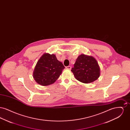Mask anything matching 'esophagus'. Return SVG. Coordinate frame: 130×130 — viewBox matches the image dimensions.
Returning <instances> with one entry per match:
<instances>
[{"mask_svg": "<svg viewBox=\"0 0 130 130\" xmlns=\"http://www.w3.org/2000/svg\"><path fill=\"white\" fill-rule=\"evenodd\" d=\"M66 69H67V70H70L71 69V66H67V67H66Z\"/></svg>", "mask_w": 130, "mask_h": 130, "instance_id": "34e87169", "label": "esophagus"}]
</instances>
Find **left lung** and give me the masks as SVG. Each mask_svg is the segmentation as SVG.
<instances>
[{
	"instance_id": "left-lung-1",
	"label": "left lung",
	"mask_w": 130,
	"mask_h": 130,
	"mask_svg": "<svg viewBox=\"0 0 130 130\" xmlns=\"http://www.w3.org/2000/svg\"><path fill=\"white\" fill-rule=\"evenodd\" d=\"M71 71L76 79L86 84L97 80L100 74V69L96 59L84 54L78 56Z\"/></svg>"
}]
</instances>
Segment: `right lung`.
I'll list each match as a JSON object with an SVG mask.
<instances>
[{"label": "right lung", "instance_id": "obj_1", "mask_svg": "<svg viewBox=\"0 0 130 130\" xmlns=\"http://www.w3.org/2000/svg\"><path fill=\"white\" fill-rule=\"evenodd\" d=\"M64 68L55 55L45 53L37 61L33 72V77L40 85H50L56 82Z\"/></svg>", "mask_w": 130, "mask_h": 130}]
</instances>
